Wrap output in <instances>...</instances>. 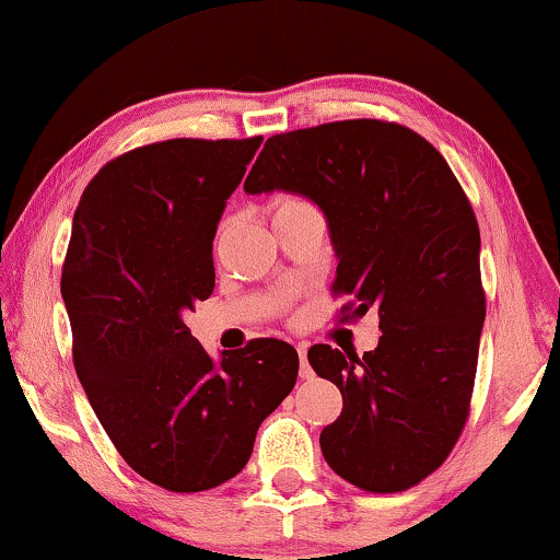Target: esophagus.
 <instances>
[{
	"instance_id": "1",
	"label": "esophagus",
	"mask_w": 560,
	"mask_h": 560,
	"mask_svg": "<svg viewBox=\"0 0 560 560\" xmlns=\"http://www.w3.org/2000/svg\"><path fill=\"white\" fill-rule=\"evenodd\" d=\"M299 361H301V378H312L314 371H312V365H308V361H306V348H303V345H299Z\"/></svg>"
}]
</instances>
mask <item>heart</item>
I'll return each mask as SVG.
<instances>
[{"instance_id": "obj_1", "label": "heart", "mask_w": 560, "mask_h": 560, "mask_svg": "<svg viewBox=\"0 0 560 560\" xmlns=\"http://www.w3.org/2000/svg\"><path fill=\"white\" fill-rule=\"evenodd\" d=\"M308 207H312V202H306V199L299 197V195H280V197H275L272 202H269V215H272V225L280 223V220L295 215V212L308 210ZM225 231H228V223L220 225L218 238H223Z\"/></svg>"}]
</instances>
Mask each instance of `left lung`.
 I'll return each mask as SVG.
<instances>
[{
    "label": "left lung",
    "instance_id": "8db88e82",
    "mask_svg": "<svg viewBox=\"0 0 560 560\" xmlns=\"http://www.w3.org/2000/svg\"><path fill=\"white\" fill-rule=\"evenodd\" d=\"M244 189L295 191L327 215L342 319L378 312L363 358L314 345L308 363L340 386L322 431L327 465L371 493H399L444 465L470 416L486 291L480 228L444 155L395 121L348 119L275 135Z\"/></svg>",
    "mask_w": 560,
    "mask_h": 560
}]
</instances>
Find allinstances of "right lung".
Listing matches in <instances>:
<instances>
[{"label": "right lung", "mask_w": 560, "mask_h": 560, "mask_svg": "<svg viewBox=\"0 0 560 560\" xmlns=\"http://www.w3.org/2000/svg\"><path fill=\"white\" fill-rule=\"evenodd\" d=\"M261 137L165 140L108 161L74 210L61 299L103 431L174 493L244 470L257 428L299 376L293 345L257 337L220 363L184 324L215 288L212 238Z\"/></svg>", "instance_id": "add662e5"}]
</instances>
